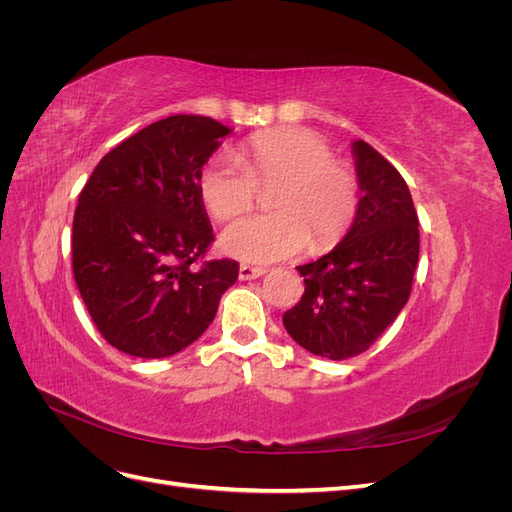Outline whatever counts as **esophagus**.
Masks as SVG:
<instances>
[{
	"instance_id": "1",
	"label": "esophagus",
	"mask_w": 512,
	"mask_h": 512,
	"mask_svg": "<svg viewBox=\"0 0 512 512\" xmlns=\"http://www.w3.org/2000/svg\"><path fill=\"white\" fill-rule=\"evenodd\" d=\"M262 275H265V269H260V267H250V265L239 267V280H243V282L256 280V277H262Z\"/></svg>"
}]
</instances>
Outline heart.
Instances as JSON below:
<instances>
[{
	"label": "heart",
	"mask_w": 512,
	"mask_h": 512,
	"mask_svg": "<svg viewBox=\"0 0 512 512\" xmlns=\"http://www.w3.org/2000/svg\"><path fill=\"white\" fill-rule=\"evenodd\" d=\"M239 159L218 156L198 175V194L215 220L239 218L254 205L256 188L280 183L271 194V215H254L226 228L222 250L252 265H269L299 254L312 241L327 252L346 237L359 211V183L333 160L322 138L301 128L258 132L241 145Z\"/></svg>",
	"instance_id": "heart-1"
}]
</instances>
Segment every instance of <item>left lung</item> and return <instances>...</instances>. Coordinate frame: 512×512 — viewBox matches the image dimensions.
<instances>
[{
  "mask_svg": "<svg viewBox=\"0 0 512 512\" xmlns=\"http://www.w3.org/2000/svg\"><path fill=\"white\" fill-rule=\"evenodd\" d=\"M359 211L329 254L297 267L301 301L284 314L288 335L324 359L365 352L408 303L418 262V218L408 185L365 141H352Z\"/></svg>",
  "mask_w": 512,
  "mask_h": 512,
  "instance_id": "obj_1",
  "label": "left lung"
}]
</instances>
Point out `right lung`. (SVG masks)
<instances>
[{"label":"right lung","mask_w":512,"mask_h":512,"mask_svg":"<svg viewBox=\"0 0 512 512\" xmlns=\"http://www.w3.org/2000/svg\"><path fill=\"white\" fill-rule=\"evenodd\" d=\"M232 130L173 115L108 151L79 196L72 224L76 286L108 344L164 359L207 331L239 262L209 260L213 241L198 175Z\"/></svg>","instance_id":"obj_1"}]
</instances>
